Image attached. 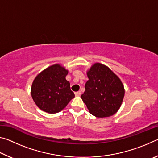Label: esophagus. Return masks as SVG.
I'll use <instances>...</instances> for the list:
<instances>
[{"label": "esophagus", "instance_id": "obj_1", "mask_svg": "<svg viewBox=\"0 0 158 158\" xmlns=\"http://www.w3.org/2000/svg\"><path fill=\"white\" fill-rule=\"evenodd\" d=\"M81 94V92L80 91V90H79V91H77V92H75V95L76 96H79Z\"/></svg>", "mask_w": 158, "mask_h": 158}]
</instances>
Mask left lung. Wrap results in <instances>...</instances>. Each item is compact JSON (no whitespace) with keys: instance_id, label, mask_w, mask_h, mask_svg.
<instances>
[{"instance_id":"1","label":"left lung","mask_w":158,"mask_h":158,"mask_svg":"<svg viewBox=\"0 0 158 158\" xmlns=\"http://www.w3.org/2000/svg\"><path fill=\"white\" fill-rule=\"evenodd\" d=\"M86 74L89 80L81 97L89 112L98 118L113 116L121 107L125 95L121 79L100 63L93 64Z\"/></svg>"}]
</instances>
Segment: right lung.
Here are the masks:
<instances>
[{
    "instance_id": "right-lung-1",
    "label": "right lung",
    "mask_w": 158,
    "mask_h": 158,
    "mask_svg": "<svg viewBox=\"0 0 158 158\" xmlns=\"http://www.w3.org/2000/svg\"><path fill=\"white\" fill-rule=\"evenodd\" d=\"M68 70L60 64L44 69L33 80L31 96L39 109L49 114L58 113L74 98L65 77Z\"/></svg>"
}]
</instances>
